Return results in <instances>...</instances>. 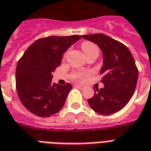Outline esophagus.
<instances>
[{"label":"esophagus","mask_w":151,"mask_h":151,"mask_svg":"<svg viewBox=\"0 0 151 151\" xmlns=\"http://www.w3.org/2000/svg\"><path fill=\"white\" fill-rule=\"evenodd\" d=\"M76 86H77L78 88H80V89H83V88H84V86L81 85V84H77V85H76Z\"/></svg>","instance_id":"34e87169"}]
</instances>
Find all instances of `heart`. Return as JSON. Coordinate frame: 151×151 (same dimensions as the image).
<instances>
[{"instance_id": "1", "label": "heart", "mask_w": 151, "mask_h": 151, "mask_svg": "<svg viewBox=\"0 0 151 151\" xmlns=\"http://www.w3.org/2000/svg\"><path fill=\"white\" fill-rule=\"evenodd\" d=\"M82 48L85 54L87 53L92 52H95L99 53V48L98 47L95 45V43H91V42H83L82 43ZM89 73H76L74 75V78L79 80H85L87 77L89 76Z\"/></svg>"}]
</instances>
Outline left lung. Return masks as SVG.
Returning a JSON list of instances; mask_svg holds the SVG:
<instances>
[{"label":"left lung","instance_id":"obj_1","mask_svg":"<svg viewBox=\"0 0 151 151\" xmlns=\"http://www.w3.org/2000/svg\"><path fill=\"white\" fill-rule=\"evenodd\" d=\"M101 49L104 65L100 73L104 87L96 89L88 99L90 107L102 115H111L129 103L136 88L138 70L129 48L123 43L104 34L82 35Z\"/></svg>","mask_w":151,"mask_h":151}]
</instances>
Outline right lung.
Wrapping results in <instances>:
<instances>
[{
  "label": "right lung",
  "mask_w": 151,
  "mask_h": 151,
  "mask_svg": "<svg viewBox=\"0 0 151 151\" xmlns=\"http://www.w3.org/2000/svg\"><path fill=\"white\" fill-rule=\"evenodd\" d=\"M80 35L41 38L29 46L16 68V89L22 104L31 113L51 116L63 108L72 86L52 82L63 54Z\"/></svg>",
  "instance_id": "right-lung-1"
}]
</instances>
